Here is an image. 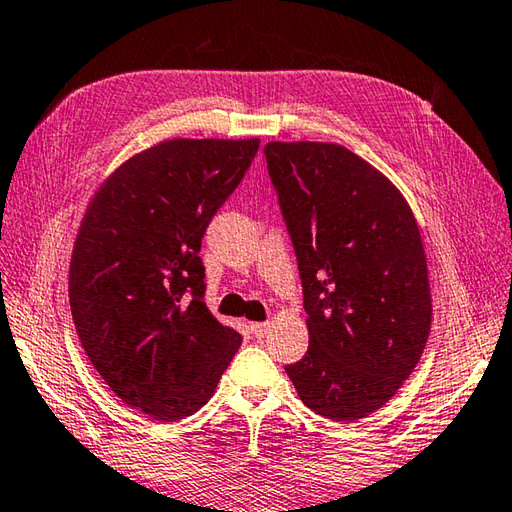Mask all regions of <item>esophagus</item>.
Masks as SVG:
<instances>
[{
  "label": "esophagus",
  "instance_id": "1",
  "mask_svg": "<svg viewBox=\"0 0 512 512\" xmlns=\"http://www.w3.org/2000/svg\"><path fill=\"white\" fill-rule=\"evenodd\" d=\"M268 328H270L268 322H255V324H250V333H253L255 337H264L268 333Z\"/></svg>",
  "mask_w": 512,
  "mask_h": 512
}]
</instances>
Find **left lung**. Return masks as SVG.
Here are the masks:
<instances>
[{"instance_id":"1","label":"left lung","mask_w":512,"mask_h":512,"mask_svg":"<svg viewBox=\"0 0 512 512\" xmlns=\"http://www.w3.org/2000/svg\"><path fill=\"white\" fill-rule=\"evenodd\" d=\"M264 155L308 315V350L286 373L317 415L362 419L406 382L430 333L413 210L379 170L339 144L270 142Z\"/></svg>"}]
</instances>
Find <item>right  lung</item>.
I'll use <instances>...</instances> for the list:
<instances>
[{"instance_id":"obj_1","label":"right lung","mask_w":512,"mask_h":512,"mask_svg":"<svg viewBox=\"0 0 512 512\" xmlns=\"http://www.w3.org/2000/svg\"><path fill=\"white\" fill-rule=\"evenodd\" d=\"M259 139H168L119 166L70 259V313L110 390L157 422L202 408L242 344L206 308L202 237Z\"/></svg>"}]
</instances>
